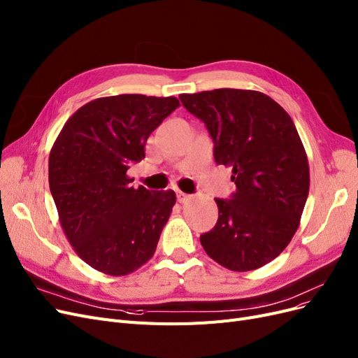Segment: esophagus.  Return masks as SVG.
<instances>
[{
	"label": "esophagus",
	"mask_w": 358,
	"mask_h": 358,
	"mask_svg": "<svg viewBox=\"0 0 358 358\" xmlns=\"http://www.w3.org/2000/svg\"><path fill=\"white\" fill-rule=\"evenodd\" d=\"M192 199V196L187 193H182V192H177V201L180 203H187Z\"/></svg>",
	"instance_id": "1"
}]
</instances>
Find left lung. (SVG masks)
<instances>
[{"instance_id":"left-lung-1","label":"left lung","mask_w":358,"mask_h":358,"mask_svg":"<svg viewBox=\"0 0 358 358\" xmlns=\"http://www.w3.org/2000/svg\"><path fill=\"white\" fill-rule=\"evenodd\" d=\"M180 100L206 125L218 165L236 192L215 199L218 221L201 236L205 252L231 271L266 266L292 241L310 190L306 149L287 112L254 90L218 88Z\"/></svg>"}]
</instances>
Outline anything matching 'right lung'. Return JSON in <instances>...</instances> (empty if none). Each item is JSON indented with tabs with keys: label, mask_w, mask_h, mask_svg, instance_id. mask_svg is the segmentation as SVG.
Listing matches in <instances>:
<instances>
[{
	"label": "right lung",
	"mask_w": 358,
	"mask_h": 358,
	"mask_svg": "<svg viewBox=\"0 0 358 358\" xmlns=\"http://www.w3.org/2000/svg\"><path fill=\"white\" fill-rule=\"evenodd\" d=\"M180 106L176 97L119 94L96 99L64 124L48 159V182L62 229L90 267L127 275L156 250L176 193L131 182V164Z\"/></svg>",
	"instance_id": "obj_1"
}]
</instances>
